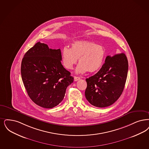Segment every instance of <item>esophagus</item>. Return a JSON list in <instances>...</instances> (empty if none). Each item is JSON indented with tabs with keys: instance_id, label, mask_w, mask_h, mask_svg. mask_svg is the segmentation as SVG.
Returning a JSON list of instances; mask_svg holds the SVG:
<instances>
[{
	"instance_id": "1",
	"label": "esophagus",
	"mask_w": 149,
	"mask_h": 149,
	"mask_svg": "<svg viewBox=\"0 0 149 149\" xmlns=\"http://www.w3.org/2000/svg\"><path fill=\"white\" fill-rule=\"evenodd\" d=\"M80 79V77H74V81H77Z\"/></svg>"
}]
</instances>
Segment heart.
<instances>
[{
	"mask_svg": "<svg viewBox=\"0 0 149 149\" xmlns=\"http://www.w3.org/2000/svg\"><path fill=\"white\" fill-rule=\"evenodd\" d=\"M105 54L102 45L89 41H77L72 44L70 49L64 47L62 49V63L65 68L72 69L79 59L77 72H94L101 68Z\"/></svg>",
	"mask_w": 149,
	"mask_h": 149,
	"instance_id": "b5f03b06",
	"label": "heart"
}]
</instances>
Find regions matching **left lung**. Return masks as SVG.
I'll use <instances>...</instances> for the list:
<instances>
[{"label":"left lung","mask_w":149,"mask_h":149,"mask_svg":"<svg viewBox=\"0 0 149 149\" xmlns=\"http://www.w3.org/2000/svg\"><path fill=\"white\" fill-rule=\"evenodd\" d=\"M127 72L128 61L125 54L107 56L100 70L86 79L85 95L87 100L96 107L112 105L124 90Z\"/></svg>","instance_id":"obj_1"}]
</instances>
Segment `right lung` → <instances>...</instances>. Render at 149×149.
Masks as SVG:
<instances>
[{
	"mask_svg": "<svg viewBox=\"0 0 149 149\" xmlns=\"http://www.w3.org/2000/svg\"><path fill=\"white\" fill-rule=\"evenodd\" d=\"M61 60L60 49H49L48 45L40 42L24 55L21 65L22 80L31 100L41 107L57 106L74 81Z\"/></svg>",
	"mask_w": 149,
	"mask_h": 149,
	"instance_id": "add662e5",
	"label": "right lung"
}]
</instances>
